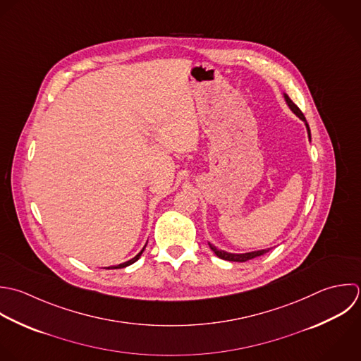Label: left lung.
<instances>
[{
  "mask_svg": "<svg viewBox=\"0 0 361 361\" xmlns=\"http://www.w3.org/2000/svg\"><path fill=\"white\" fill-rule=\"evenodd\" d=\"M284 99H286V102H287V105L290 106V109L300 118V119H302L304 122H305V125H307V130H308V136L311 137V130H310V125L307 123V119H305V116H304V114L301 112V109L291 101V98L287 95V94H284ZM209 245V247H211V250L219 257V259H222V260H228V262H239V263H243V262H247V260H252V259H255V257H259V256H263V255H266L267 252H270L271 249H263V250H256V252H249V253H228V252H225V250H219L218 247H215L214 245H211V243H208Z\"/></svg>",
  "mask_w": 361,
  "mask_h": 361,
  "instance_id": "left-lung-1",
  "label": "left lung"
}]
</instances>
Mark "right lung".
<instances>
[{"label": "right lung", "instance_id": "obj_1", "mask_svg": "<svg viewBox=\"0 0 361 361\" xmlns=\"http://www.w3.org/2000/svg\"><path fill=\"white\" fill-rule=\"evenodd\" d=\"M145 247H146V245H145ZM145 247L133 257V259H130V260H128V262H125V263H122V264H118V266H111V267H106L108 270L109 269H123V267H128V266H130V264H133L136 260H139V257L142 256V253H143V250H145Z\"/></svg>", "mask_w": 361, "mask_h": 361}]
</instances>
